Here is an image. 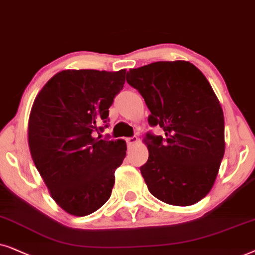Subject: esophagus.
I'll list each match as a JSON object with an SVG mask.
<instances>
[{
  "instance_id": "esophagus-1",
  "label": "esophagus",
  "mask_w": 255,
  "mask_h": 255,
  "mask_svg": "<svg viewBox=\"0 0 255 255\" xmlns=\"http://www.w3.org/2000/svg\"><path fill=\"white\" fill-rule=\"evenodd\" d=\"M126 142H127L128 145H134L137 142V137L136 136L127 137V138H126Z\"/></svg>"
}]
</instances>
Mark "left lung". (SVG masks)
<instances>
[{"instance_id": "8db88e82", "label": "left lung", "mask_w": 255, "mask_h": 255, "mask_svg": "<svg viewBox=\"0 0 255 255\" xmlns=\"http://www.w3.org/2000/svg\"><path fill=\"white\" fill-rule=\"evenodd\" d=\"M127 83L150 111L149 157L140 168L152 196L170 205L196 204L210 192L225 152L223 108L204 74L185 60L129 70Z\"/></svg>"}]
</instances>
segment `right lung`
Returning <instances> with one entry per match:
<instances>
[{"label": "right lung", "instance_id": "add662e5", "mask_svg": "<svg viewBox=\"0 0 255 255\" xmlns=\"http://www.w3.org/2000/svg\"><path fill=\"white\" fill-rule=\"evenodd\" d=\"M125 80L126 70H64L33 101L30 154L53 201L72 216L91 215L111 197L127 144L94 134L104 129Z\"/></svg>", "mask_w": 255, "mask_h": 255}]
</instances>
